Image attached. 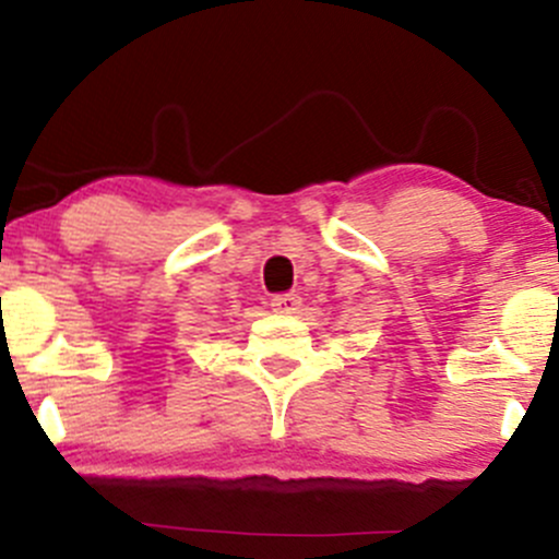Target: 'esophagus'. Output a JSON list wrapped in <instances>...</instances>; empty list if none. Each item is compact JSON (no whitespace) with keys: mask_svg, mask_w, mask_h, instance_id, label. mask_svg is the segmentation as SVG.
<instances>
[{"mask_svg":"<svg viewBox=\"0 0 559 559\" xmlns=\"http://www.w3.org/2000/svg\"><path fill=\"white\" fill-rule=\"evenodd\" d=\"M299 305H302V299L297 294H278V297H273L270 308L275 312H284V316H292V312L299 310Z\"/></svg>","mask_w":559,"mask_h":559,"instance_id":"34e87169","label":"esophagus"}]
</instances>
